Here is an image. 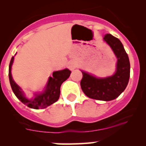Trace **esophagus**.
Instances as JSON below:
<instances>
[{
  "label": "esophagus",
  "mask_w": 146,
  "mask_h": 146,
  "mask_svg": "<svg viewBox=\"0 0 146 146\" xmlns=\"http://www.w3.org/2000/svg\"><path fill=\"white\" fill-rule=\"evenodd\" d=\"M76 66L75 63H71V64L69 65V68H70V70H74V69L76 68Z\"/></svg>",
  "instance_id": "34e87169"
}]
</instances>
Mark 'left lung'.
Listing matches in <instances>:
<instances>
[{"mask_svg":"<svg viewBox=\"0 0 146 146\" xmlns=\"http://www.w3.org/2000/svg\"><path fill=\"white\" fill-rule=\"evenodd\" d=\"M104 40L110 46L117 58L114 75L105 78H98L82 71V90L90 98L110 101L118 98L128 85L130 77V62L123 44L118 38L107 34Z\"/></svg>","mask_w":146,"mask_h":146,"instance_id":"left-lung-1","label":"left lung"}]
</instances>
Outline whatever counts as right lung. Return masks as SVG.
I'll list each match as a JSON object with an SVG mask.
<instances>
[{"label":"right lung","instance_id":"add662e5","mask_svg":"<svg viewBox=\"0 0 146 146\" xmlns=\"http://www.w3.org/2000/svg\"><path fill=\"white\" fill-rule=\"evenodd\" d=\"M14 56L12 57L9 65V80L12 90L15 96L20 100L24 104L28 107L35 110L46 108L56 102L60 96V88L61 84L67 80L70 74V70L68 69H64L59 71H55L53 73L52 77H49L48 83L44 92L39 95H35V98L32 100H28L23 95V91L20 87L13 80L11 75V66L13 64Z\"/></svg>","mask_w":146,"mask_h":146}]
</instances>
